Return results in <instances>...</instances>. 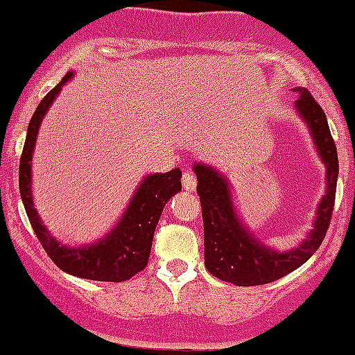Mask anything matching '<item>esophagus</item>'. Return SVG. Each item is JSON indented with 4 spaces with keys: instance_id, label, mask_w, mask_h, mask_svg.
<instances>
[{
    "instance_id": "34e87169",
    "label": "esophagus",
    "mask_w": 355,
    "mask_h": 355,
    "mask_svg": "<svg viewBox=\"0 0 355 355\" xmlns=\"http://www.w3.org/2000/svg\"><path fill=\"white\" fill-rule=\"evenodd\" d=\"M182 188L188 193H193L196 189V178L193 173H184L182 174Z\"/></svg>"
}]
</instances>
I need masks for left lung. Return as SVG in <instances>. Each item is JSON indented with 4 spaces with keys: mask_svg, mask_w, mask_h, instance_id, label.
<instances>
[{
    "mask_svg": "<svg viewBox=\"0 0 355 355\" xmlns=\"http://www.w3.org/2000/svg\"><path fill=\"white\" fill-rule=\"evenodd\" d=\"M293 91L298 93L295 110L309 128L319 159L326 167V193L318 205L314 227L297 248L278 252L266 247L236 216L227 179L214 167L193 166L198 179L196 193L202 203L205 268L216 278L236 286L266 285L295 271L318 250L331 220L338 178L335 141L324 112L312 94L302 87Z\"/></svg>",
    "mask_w": 355,
    "mask_h": 355,
    "instance_id": "8db88e82",
    "label": "left lung"
}]
</instances>
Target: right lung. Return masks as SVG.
I'll return each instance as SVG.
<instances>
[{
	"mask_svg": "<svg viewBox=\"0 0 355 355\" xmlns=\"http://www.w3.org/2000/svg\"><path fill=\"white\" fill-rule=\"evenodd\" d=\"M73 72L65 73L62 80L41 100L27 128L26 145L20 157L19 186L27 217L31 220L37 240L41 241L46 254L62 271L77 278L93 279V282H125L136 272L143 271L148 264L150 250L155 227L160 214L169 202L171 196L181 191V171L173 169L164 174H150L141 181L135 196L129 202L124 216L119 219L114 230L98 241L84 247H67L58 241L43 224L33 202V153L36 145L40 125L48 108L51 107L60 89Z\"/></svg>",
	"mask_w": 355,
	"mask_h": 355,
	"instance_id": "1",
	"label": "right lung"
}]
</instances>
